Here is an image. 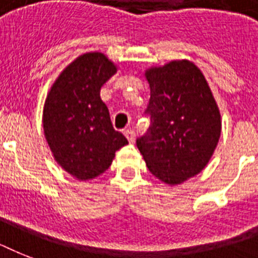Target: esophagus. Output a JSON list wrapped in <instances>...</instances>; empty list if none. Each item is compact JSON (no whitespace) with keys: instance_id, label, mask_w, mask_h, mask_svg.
<instances>
[{"instance_id":"esophagus-1","label":"esophagus","mask_w":258,"mask_h":258,"mask_svg":"<svg viewBox=\"0 0 258 258\" xmlns=\"http://www.w3.org/2000/svg\"><path fill=\"white\" fill-rule=\"evenodd\" d=\"M124 135H125V138H127V139H128V142H131V143H133L134 142V139H135V133H134L133 130H124Z\"/></svg>"}]
</instances>
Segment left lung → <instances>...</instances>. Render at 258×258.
<instances>
[{"mask_svg":"<svg viewBox=\"0 0 258 258\" xmlns=\"http://www.w3.org/2000/svg\"><path fill=\"white\" fill-rule=\"evenodd\" d=\"M151 117L137 146L153 175L175 186L206 167L221 137V113L204 74L188 60L145 71Z\"/></svg>","mask_w":258,"mask_h":258,"instance_id":"8db88e82","label":"left lung"}]
</instances>
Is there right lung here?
<instances>
[{
	"instance_id": "right-lung-1",
	"label": "right lung",
	"mask_w": 258,
	"mask_h": 258,
	"mask_svg": "<svg viewBox=\"0 0 258 258\" xmlns=\"http://www.w3.org/2000/svg\"><path fill=\"white\" fill-rule=\"evenodd\" d=\"M117 66L101 52L80 54L61 71L46 95L42 127L54 161L79 180L108 169L115 153L128 145L115 131L100 88Z\"/></svg>"
}]
</instances>
